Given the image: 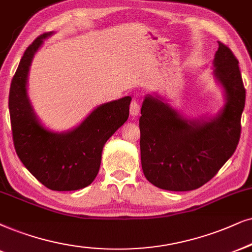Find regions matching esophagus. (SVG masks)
Returning <instances> with one entry per match:
<instances>
[{
    "mask_svg": "<svg viewBox=\"0 0 252 252\" xmlns=\"http://www.w3.org/2000/svg\"><path fill=\"white\" fill-rule=\"evenodd\" d=\"M141 111V104H139L137 98H132L131 103H130V114L133 116H137Z\"/></svg>",
    "mask_w": 252,
    "mask_h": 252,
    "instance_id": "34e87169",
    "label": "esophagus"
}]
</instances>
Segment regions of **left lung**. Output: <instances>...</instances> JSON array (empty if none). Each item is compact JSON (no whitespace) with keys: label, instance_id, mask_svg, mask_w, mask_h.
I'll list each match as a JSON object with an SVG mask.
<instances>
[{"label":"left lung","instance_id":"1","mask_svg":"<svg viewBox=\"0 0 252 252\" xmlns=\"http://www.w3.org/2000/svg\"><path fill=\"white\" fill-rule=\"evenodd\" d=\"M214 65L227 103L208 122L183 119L158 96L144 98L139 119L142 168L146 179L159 189L174 192L199 189L237 148L245 88L237 58L221 41Z\"/></svg>","mask_w":252,"mask_h":252}]
</instances>
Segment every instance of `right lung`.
Masks as SVG:
<instances>
[{"instance_id":"1","label":"right lung","mask_w":252,"mask_h":252,"mask_svg":"<svg viewBox=\"0 0 252 252\" xmlns=\"http://www.w3.org/2000/svg\"><path fill=\"white\" fill-rule=\"evenodd\" d=\"M51 33L40 34L29 45L11 80L12 141L18 158L44 186L52 190H76L91 185L97 176L104 143L128 120L131 97L97 107L69 132L55 133L44 128L29 102L27 79L33 55Z\"/></svg>"}]
</instances>
